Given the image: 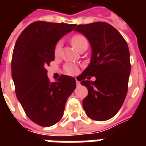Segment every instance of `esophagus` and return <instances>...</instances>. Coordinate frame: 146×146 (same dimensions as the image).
<instances>
[{
  "label": "esophagus",
  "mask_w": 146,
  "mask_h": 146,
  "mask_svg": "<svg viewBox=\"0 0 146 146\" xmlns=\"http://www.w3.org/2000/svg\"><path fill=\"white\" fill-rule=\"evenodd\" d=\"M76 85H77V86H79L80 84V81H78L77 80H76Z\"/></svg>",
  "instance_id": "1"
}]
</instances>
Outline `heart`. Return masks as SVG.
<instances>
[{
  "label": "heart",
  "instance_id": "obj_1",
  "mask_svg": "<svg viewBox=\"0 0 146 146\" xmlns=\"http://www.w3.org/2000/svg\"><path fill=\"white\" fill-rule=\"evenodd\" d=\"M71 44H73L74 48L78 50L80 48H81L84 45L88 44V42L84 36H83L81 34H76L71 38ZM62 43L61 41H58L55 44L54 48V54L55 56H58L60 54L61 51H62ZM65 70L69 74H75L78 70V67L74 63L70 62L65 66Z\"/></svg>",
  "mask_w": 146,
  "mask_h": 146
}]
</instances>
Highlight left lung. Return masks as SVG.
Instances as JSON below:
<instances>
[{"instance_id":"left-lung-1","label":"left lung","mask_w":146,"mask_h":146,"mask_svg":"<svg viewBox=\"0 0 146 146\" xmlns=\"http://www.w3.org/2000/svg\"><path fill=\"white\" fill-rule=\"evenodd\" d=\"M74 30L87 37L92 51L90 64L80 76V84L88 90L83 108L91 119H110L121 108L127 93L131 73L127 44L118 30L104 22L78 25ZM88 76L96 80L88 81Z\"/></svg>"}]
</instances>
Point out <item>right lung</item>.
<instances>
[{"mask_svg":"<svg viewBox=\"0 0 146 146\" xmlns=\"http://www.w3.org/2000/svg\"><path fill=\"white\" fill-rule=\"evenodd\" d=\"M75 27L34 22L22 32L15 45L11 76L16 96L27 116L42 127L54 125L62 119L67 99L76 88L75 79L66 75L51 83L46 70L54 60L58 40Z\"/></svg>","mask_w":146,"mask_h":146,"instance_id":"add662e5","label":"right lung"}]
</instances>
